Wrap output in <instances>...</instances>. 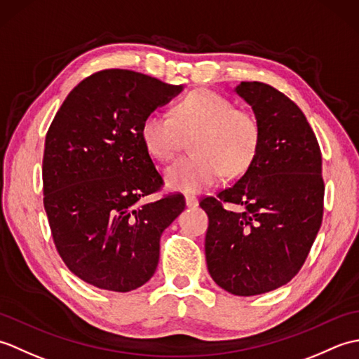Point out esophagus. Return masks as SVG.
<instances>
[{
    "label": "esophagus",
    "instance_id": "1",
    "mask_svg": "<svg viewBox=\"0 0 359 359\" xmlns=\"http://www.w3.org/2000/svg\"><path fill=\"white\" fill-rule=\"evenodd\" d=\"M185 202H187V207L188 208H194V207H197V205H199V201H197V197L196 196H185Z\"/></svg>",
    "mask_w": 359,
    "mask_h": 359
}]
</instances>
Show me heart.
<instances>
[{
	"label": "heart",
	"mask_w": 359,
	"mask_h": 359,
	"mask_svg": "<svg viewBox=\"0 0 359 359\" xmlns=\"http://www.w3.org/2000/svg\"><path fill=\"white\" fill-rule=\"evenodd\" d=\"M193 154L180 157L166 168V185L175 191L199 193L225 174L243 172L253 162L261 140V126L253 114L234 108L226 97L210 89L187 95L174 108L151 111L142 123V140L151 156L166 162L179 151L184 135Z\"/></svg>",
	"instance_id": "heart-1"
}]
</instances>
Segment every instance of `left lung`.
Returning <instances> with one entry per match:
<instances>
[{"label": "left lung", "mask_w": 359, "mask_h": 359, "mask_svg": "<svg viewBox=\"0 0 359 359\" xmlns=\"http://www.w3.org/2000/svg\"><path fill=\"white\" fill-rule=\"evenodd\" d=\"M234 93L253 109L261 140L245 174L201 202L210 220L205 256L219 287L255 296L285 285L306 262L323 222V157L287 95L261 81H242ZM224 203L244 210L230 212Z\"/></svg>", "instance_id": "obj_1"}]
</instances>
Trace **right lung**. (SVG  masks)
Wrapping results in <instances>:
<instances>
[{"label": "right lung", "mask_w": 359, "mask_h": 359, "mask_svg": "<svg viewBox=\"0 0 359 359\" xmlns=\"http://www.w3.org/2000/svg\"><path fill=\"white\" fill-rule=\"evenodd\" d=\"M182 90L140 72L100 71L71 90L46 134L52 238L67 269L90 285L126 293L147 284L160 236L185 210L182 194L140 202L163 185L142 123Z\"/></svg>", "instance_id": "1"}]
</instances>
